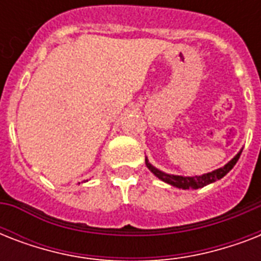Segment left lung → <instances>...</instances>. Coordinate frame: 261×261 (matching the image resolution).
<instances>
[{"label":"left lung","mask_w":261,"mask_h":261,"mask_svg":"<svg viewBox=\"0 0 261 261\" xmlns=\"http://www.w3.org/2000/svg\"><path fill=\"white\" fill-rule=\"evenodd\" d=\"M240 155H241V151H240L239 154L236 155L234 159L231 160L230 163H227L226 165L223 168H219L217 171L214 172H210V173H206V174H202V176H195V177H182V176H174V174H168V173H164V172L159 171L157 168H154L153 165L146 161V165L147 168L150 169L153 173L157 176L159 178H161L163 181L168 182V184H171V186L177 187V188H182V190H190V188H202V187L207 186V184H210V182H214L219 178H222L227 172L230 171L231 168L234 167L236 163L239 161Z\"/></svg>","instance_id":"left-lung-1"}]
</instances>
